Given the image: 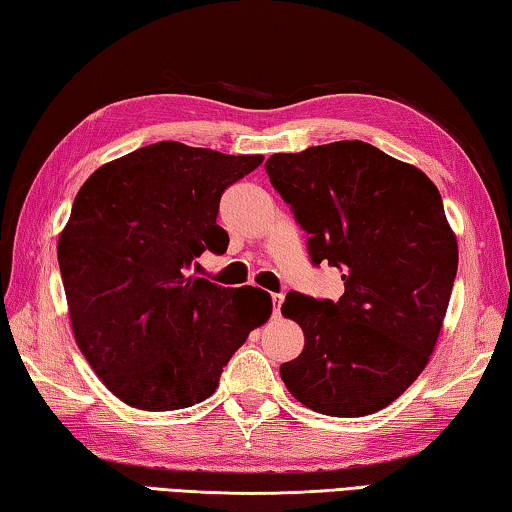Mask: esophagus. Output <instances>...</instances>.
<instances>
[{
  "mask_svg": "<svg viewBox=\"0 0 512 512\" xmlns=\"http://www.w3.org/2000/svg\"><path fill=\"white\" fill-rule=\"evenodd\" d=\"M282 302H284V296H282V293H273V296H271V305H273V316H280Z\"/></svg>",
  "mask_w": 512,
  "mask_h": 512,
  "instance_id": "esophagus-1",
  "label": "esophagus"
}]
</instances>
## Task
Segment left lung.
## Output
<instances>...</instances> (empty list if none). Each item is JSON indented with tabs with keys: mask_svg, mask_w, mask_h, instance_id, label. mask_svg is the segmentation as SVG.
<instances>
[{
	"mask_svg": "<svg viewBox=\"0 0 512 512\" xmlns=\"http://www.w3.org/2000/svg\"><path fill=\"white\" fill-rule=\"evenodd\" d=\"M264 169L311 264L339 268L345 287L336 302L287 293L305 350L280 366L284 384L334 418L381 411L427 366L452 296L458 246L438 187L361 140L275 153Z\"/></svg>",
	"mask_w": 512,
	"mask_h": 512,
	"instance_id": "8db88e82",
	"label": "left lung"
}]
</instances>
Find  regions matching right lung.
<instances>
[{
	"instance_id": "1",
	"label": "right lung",
	"mask_w": 512,
	"mask_h": 512,
	"mask_svg": "<svg viewBox=\"0 0 512 512\" xmlns=\"http://www.w3.org/2000/svg\"><path fill=\"white\" fill-rule=\"evenodd\" d=\"M262 162L158 142L103 164L76 194L58 239L69 318L85 359L121 402L176 411L207 400L232 354L271 316L266 291L192 275L205 250H228L216 225L221 196Z\"/></svg>"
}]
</instances>
